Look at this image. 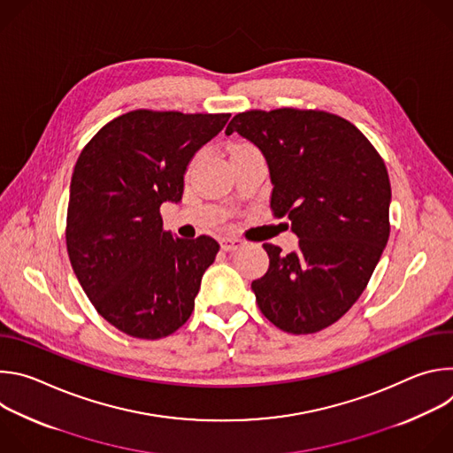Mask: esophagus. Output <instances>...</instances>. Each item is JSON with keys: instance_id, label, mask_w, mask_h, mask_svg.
<instances>
[{"instance_id": "obj_1", "label": "esophagus", "mask_w": 453, "mask_h": 453, "mask_svg": "<svg viewBox=\"0 0 453 453\" xmlns=\"http://www.w3.org/2000/svg\"><path fill=\"white\" fill-rule=\"evenodd\" d=\"M245 245V242H242V240H238V238H222L220 240V247L226 250V252H233V250H238V249H242Z\"/></svg>"}]
</instances>
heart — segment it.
Segmentation results:
<instances>
[{"label":"heart","mask_w":453,"mask_h":453,"mask_svg":"<svg viewBox=\"0 0 453 453\" xmlns=\"http://www.w3.org/2000/svg\"><path fill=\"white\" fill-rule=\"evenodd\" d=\"M240 147H243V145H240Z\"/></svg>","instance_id":"b5f03b06"}]
</instances>
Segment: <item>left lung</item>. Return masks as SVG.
Returning a JSON list of instances; mask_svg holds the SVG:
<instances>
[{"instance_id": "left-lung-1", "label": "left lung", "mask_w": 453, "mask_h": 453, "mask_svg": "<svg viewBox=\"0 0 453 453\" xmlns=\"http://www.w3.org/2000/svg\"><path fill=\"white\" fill-rule=\"evenodd\" d=\"M233 133L264 154L271 208L299 238L290 254L264 243L269 271L250 285L256 303L287 334L325 330L362 296L389 240L385 163L353 123L325 111H247L229 121Z\"/></svg>"}]
</instances>
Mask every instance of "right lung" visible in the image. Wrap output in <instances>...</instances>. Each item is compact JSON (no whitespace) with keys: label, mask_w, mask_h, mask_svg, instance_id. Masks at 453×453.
<instances>
[{"label":"right lung","mask_w":453,"mask_h":453,"mask_svg":"<svg viewBox=\"0 0 453 453\" xmlns=\"http://www.w3.org/2000/svg\"><path fill=\"white\" fill-rule=\"evenodd\" d=\"M231 114L131 111L104 125L73 170L66 245L96 311L119 332L156 341L189 319L220 249L211 236L163 231L159 208L180 203L184 173Z\"/></svg>","instance_id":"1"}]
</instances>
